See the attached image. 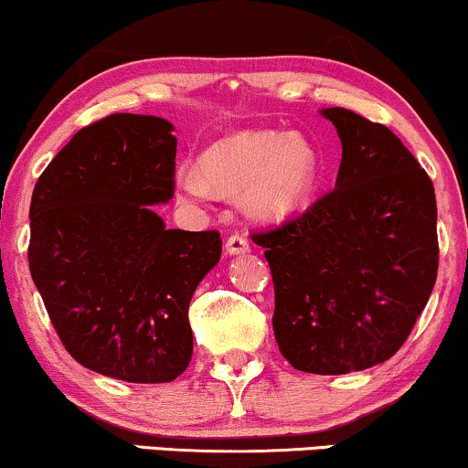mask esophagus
<instances>
[{"label": "esophagus", "instance_id": "34e87169", "mask_svg": "<svg viewBox=\"0 0 468 468\" xmlns=\"http://www.w3.org/2000/svg\"><path fill=\"white\" fill-rule=\"evenodd\" d=\"M226 251L229 255H245V253L251 251V247H249V240L245 239V236L234 234V236H229L228 242H226Z\"/></svg>", "mask_w": 468, "mask_h": 468}]
</instances>
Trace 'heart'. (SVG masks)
<instances>
[{
	"label": "heart",
	"instance_id": "1",
	"mask_svg": "<svg viewBox=\"0 0 468 468\" xmlns=\"http://www.w3.org/2000/svg\"><path fill=\"white\" fill-rule=\"evenodd\" d=\"M317 175V153L300 133L245 130L210 144L197 168L181 165L175 194L191 204L210 200L215 191L240 194L253 219L283 221L309 202Z\"/></svg>",
	"mask_w": 468,
	"mask_h": 468
}]
</instances>
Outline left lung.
I'll use <instances>...</instances> for the list:
<instances>
[{
	"label": "left lung",
	"mask_w": 468,
	"mask_h": 468,
	"mask_svg": "<svg viewBox=\"0 0 468 468\" xmlns=\"http://www.w3.org/2000/svg\"><path fill=\"white\" fill-rule=\"evenodd\" d=\"M322 114L343 144L336 187L258 245L281 354L304 373L345 375L389 360L424 311L439 268L437 200L386 125L347 108Z\"/></svg>",
	"instance_id": "1"
}]
</instances>
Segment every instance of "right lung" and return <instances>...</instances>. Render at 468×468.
Here are the masks:
<instances>
[{
	"instance_id": "right-lung-1",
	"label": "right lung",
	"mask_w": 468,
	"mask_h": 468,
	"mask_svg": "<svg viewBox=\"0 0 468 468\" xmlns=\"http://www.w3.org/2000/svg\"><path fill=\"white\" fill-rule=\"evenodd\" d=\"M175 125L119 112L82 127L37 178L29 271L63 347L95 373L168 383L189 367V303L221 236L168 229Z\"/></svg>"
}]
</instances>
